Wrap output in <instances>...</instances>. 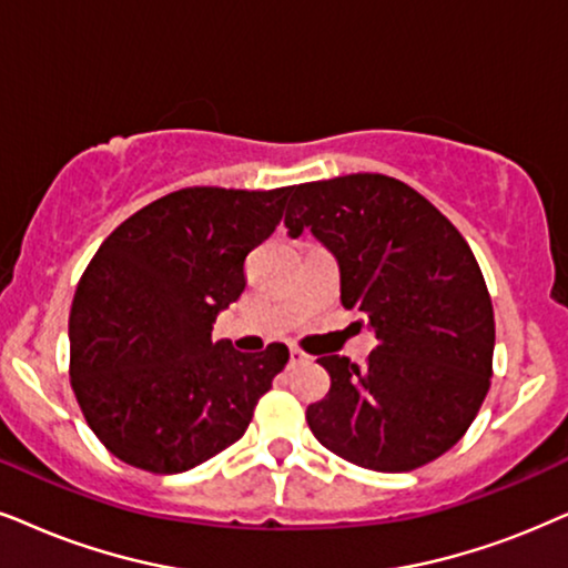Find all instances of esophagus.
I'll return each mask as SVG.
<instances>
[{"label":"esophagus","instance_id":"esophagus-1","mask_svg":"<svg viewBox=\"0 0 568 568\" xmlns=\"http://www.w3.org/2000/svg\"><path fill=\"white\" fill-rule=\"evenodd\" d=\"M308 362H312V356L304 354L301 348H291V364H293V367H296V364H308Z\"/></svg>","mask_w":568,"mask_h":568}]
</instances>
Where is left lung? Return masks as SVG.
Here are the masks:
<instances>
[{
	"instance_id": "left-lung-1",
	"label": "left lung",
	"mask_w": 568,
	"mask_h": 568,
	"mask_svg": "<svg viewBox=\"0 0 568 568\" xmlns=\"http://www.w3.org/2000/svg\"><path fill=\"white\" fill-rule=\"evenodd\" d=\"M285 227L312 231L341 267V301L375 329L358 367L320 356L329 393L314 437L375 471L419 469L462 440L490 390L495 320L464 235L412 185L377 172L291 189Z\"/></svg>"
}]
</instances>
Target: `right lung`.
Wrapping results in <instances>:
<instances>
[{
    "label": "right lung",
    "instance_id": "add662e5",
    "mask_svg": "<svg viewBox=\"0 0 568 568\" xmlns=\"http://www.w3.org/2000/svg\"><path fill=\"white\" fill-rule=\"evenodd\" d=\"M288 189L196 185L152 201L99 246L70 308V385L120 462L181 475L246 433L288 364L270 343L241 354L212 341L246 288L243 262L283 220Z\"/></svg>",
    "mask_w": 568,
    "mask_h": 568
}]
</instances>
